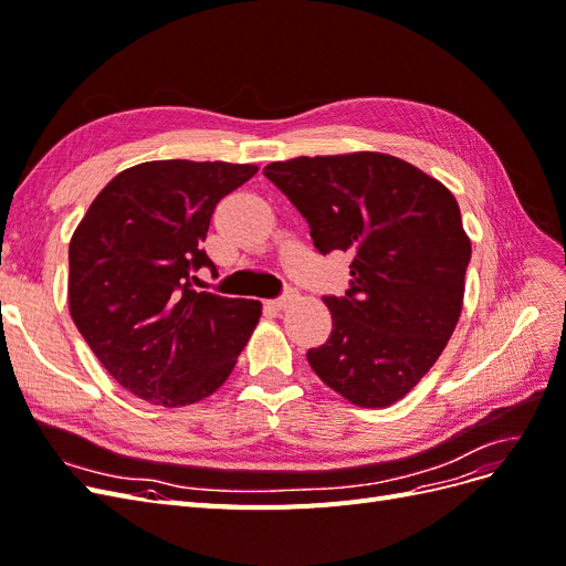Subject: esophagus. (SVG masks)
<instances>
[{
    "instance_id": "obj_1",
    "label": "esophagus",
    "mask_w": 566,
    "mask_h": 566,
    "mask_svg": "<svg viewBox=\"0 0 566 566\" xmlns=\"http://www.w3.org/2000/svg\"><path fill=\"white\" fill-rule=\"evenodd\" d=\"M295 300H297V293H295L293 287H287L281 297L271 300V306H273V310H285V306H287L290 302H295Z\"/></svg>"
}]
</instances>
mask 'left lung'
<instances>
[{"label": "left lung", "instance_id": "obj_1", "mask_svg": "<svg viewBox=\"0 0 566 566\" xmlns=\"http://www.w3.org/2000/svg\"><path fill=\"white\" fill-rule=\"evenodd\" d=\"M264 177L306 219L321 254H352L349 290L323 297L331 337L306 361L356 406L399 401L460 318L472 248L453 193L387 153L271 163Z\"/></svg>", "mask_w": 566, "mask_h": 566}]
</instances>
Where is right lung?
Wrapping results in <instances>:
<instances>
[{
  "label": "right lung",
  "mask_w": 566,
  "mask_h": 566,
  "mask_svg": "<svg viewBox=\"0 0 566 566\" xmlns=\"http://www.w3.org/2000/svg\"><path fill=\"white\" fill-rule=\"evenodd\" d=\"M254 165L153 160L119 172L90 205L67 250V302L113 378L158 406L210 397L262 316L256 300L198 293L217 202Z\"/></svg>",
  "instance_id": "1"
}]
</instances>
